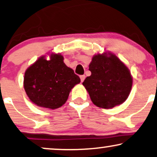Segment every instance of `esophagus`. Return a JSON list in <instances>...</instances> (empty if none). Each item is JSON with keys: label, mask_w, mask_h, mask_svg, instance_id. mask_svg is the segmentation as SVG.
<instances>
[{"label": "esophagus", "mask_w": 157, "mask_h": 157, "mask_svg": "<svg viewBox=\"0 0 157 157\" xmlns=\"http://www.w3.org/2000/svg\"><path fill=\"white\" fill-rule=\"evenodd\" d=\"M80 78H81V82H83L85 79V75H81V76H80Z\"/></svg>", "instance_id": "1"}]
</instances>
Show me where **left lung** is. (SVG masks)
<instances>
[{"instance_id": "left-lung-1", "label": "left lung", "mask_w": 157, "mask_h": 157, "mask_svg": "<svg viewBox=\"0 0 157 157\" xmlns=\"http://www.w3.org/2000/svg\"><path fill=\"white\" fill-rule=\"evenodd\" d=\"M90 76L82 84L94 105L112 109L128 99L133 85L131 71L115 54L110 52L94 55L89 66Z\"/></svg>"}]
</instances>
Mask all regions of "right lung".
<instances>
[{"label": "right lung", "instance_id": "right-lung-1", "mask_svg": "<svg viewBox=\"0 0 157 157\" xmlns=\"http://www.w3.org/2000/svg\"><path fill=\"white\" fill-rule=\"evenodd\" d=\"M63 56L52 52L50 60L40 57L26 69L24 87L30 101L38 107L55 109L66 103L81 79L64 63Z\"/></svg>", "mask_w": 157, "mask_h": 157}]
</instances>
